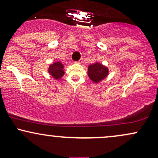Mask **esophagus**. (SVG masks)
<instances>
[{"label": "esophagus", "instance_id": "1", "mask_svg": "<svg viewBox=\"0 0 158 158\" xmlns=\"http://www.w3.org/2000/svg\"><path fill=\"white\" fill-rule=\"evenodd\" d=\"M81 62H82V59H80V60L77 61V63H78V64H81Z\"/></svg>", "mask_w": 158, "mask_h": 158}]
</instances>
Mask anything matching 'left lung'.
<instances>
[{"instance_id":"left-lung-1","label":"left lung","mask_w":158,"mask_h":158,"mask_svg":"<svg viewBox=\"0 0 158 158\" xmlns=\"http://www.w3.org/2000/svg\"><path fill=\"white\" fill-rule=\"evenodd\" d=\"M109 70L106 66L99 62L91 64L88 68V76L94 83H99L108 77Z\"/></svg>"}]
</instances>
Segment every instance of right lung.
<instances>
[{
  "mask_svg": "<svg viewBox=\"0 0 158 158\" xmlns=\"http://www.w3.org/2000/svg\"><path fill=\"white\" fill-rule=\"evenodd\" d=\"M48 73L52 76V78L59 80L61 79V77L64 76V65L59 61H56L49 66Z\"/></svg>",
  "mask_w": 158,
  "mask_h": 158,
  "instance_id": "obj_1",
  "label": "right lung"
}]
</instances>
